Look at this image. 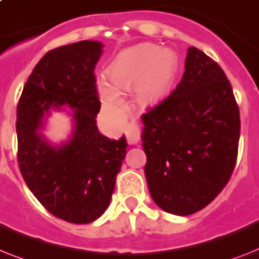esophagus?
I'll return each instance as SVG.
<instances>
[{"label": "esophagus", "mask_w": 259, "mask_h": 259, "mask_svg": "<svg viewBox=\"0 0 259 259\" xmlns=\"http://www.w3.org/2000/svg\"><path fill=\"white\" fill-rule=\"evenodd\" d=\"M142 137V127L137 122H130L127 125V130H126V138L130 145H136L141 141Z\"/></svg>", "instance_id": "obj_1"}]
</instances>
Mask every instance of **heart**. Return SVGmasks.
<instances>
[{
  "instance_id": "heart-1",
  "label": "heart",
  "mask_w": 259,
  "mask_h": 259,
  "mask_svg": "<svg viewBox=\"0 0 259 259\" xmlns=\"http://www.w3.org/2000/svg\"><path fill=\"white\" fill-rule=\"evenodd\" d=\"M178 56L173 50L162 49L145 42L117 54L108 68L111 85L98 86L102 104L111 113H122V98L116 92H130L137 88L136 100L141 106H153L167 96L178 71Z\"/></svg>"
}]
</instances>
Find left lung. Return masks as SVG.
Listing matches in <instances>:
<instances>
[{
  "instance_id": "obj_1",
  "label": "left lung",
  "mask_w": 259,
  "mask_h": 259,
  "mask_svg": "<svg viewBox=\"0 0 259 259\" xmlns=\"http://www.w3.org/2000/svg\"><path fill=\"white\" fill-rule=\"evenodd\" d=\"M145 176L162 210L190 215L226 186L238 155V104L220 65L191 46L177 88L142 115Z\"/></svg>"
}]
</instances>
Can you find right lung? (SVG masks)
<instances>
[{
    "label": "right lung",
    "instance_id": "1",
    "mask_svg": "<svg viewBox=\"0 0 259 259\" xmlns=\"http://www.w3.org/2000/svg\"><path fill=\"white\" fill-rule=\"evenodd\" d=\"M102 44L79 41L42 57L17 105V159L27 188L54 217L90 224L110 203L115 178L126 154V140L102 136L96 125L101 109L94 74ZM75 110L73 138L61 148L36 133L50 107Z\"/></svg>",
    "mask_w": 259,
    "mask_h": 259
}]
</instances>
